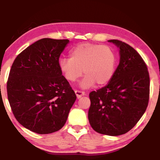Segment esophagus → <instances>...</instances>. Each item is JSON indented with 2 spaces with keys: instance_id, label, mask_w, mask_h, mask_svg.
Listing matches in <instances>:
<instances>
[{
  "instance_id": "1",
  "label": "esophagus",
  "mask_w": 160,
  "mask_h": 160,
  "mask_svg": "<svg viewBox=\"0 0 160 160\" xmlns=\"http://www.w3.org/2000/svg\"><path fill=\"white\" fill-rule=\"evenodd\" d=\"M75 94L77 95V98H78V99H79V98H81L82 96L85 95V92H82V91H80V90H75Z\"/></svg>"
}]
</instances>
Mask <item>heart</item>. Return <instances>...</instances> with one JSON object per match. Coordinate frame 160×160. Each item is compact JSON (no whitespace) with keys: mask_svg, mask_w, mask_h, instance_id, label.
Returning a JSON list of instances; mask_svg holds the SVG:
<instances>
[{"mask_svg":"<svg viewBox=\"0 0 160 160\" xmlns=\"http://www.w3.org/2000/svg\"><path fill=\"white\" fill-rule=\"evenodd\" d=\"M70 58L60 60L62 74L68 81L75 82L82 74L81 82L84 88L95 82L102 86L111 80L116 68L117 58L110 46L98 43H80L70 51Z\"/></svg>","mask_w":160,"mask_h":160,"instance_id":"heart-1","label":"heart"}]
</instances>
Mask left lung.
Returning <instances> with one entry per match:
<instances>
[{
  "mask_svg": "<svg viewBox=\"0 0 160 160\" xmlns=\"http://www.w3.org/2000/svg\"><path fill=\"white\" fill-rule=\"evenodd\" d=\"M108 41L120 48V63L108 85L89 94L88 117L98 133L119 136L134 128L146 110L150 78L146 63L134 48L119 40Z\"/></svg>",
  "mask_w": 160,
  "mask_h": 160,
  "instance_id": "1",
  "label": "left lung"
}]
</instances>
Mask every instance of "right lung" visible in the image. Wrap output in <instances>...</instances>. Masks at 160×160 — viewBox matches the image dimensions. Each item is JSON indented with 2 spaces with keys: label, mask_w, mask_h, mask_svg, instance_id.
I'll use <instances>...</instances> for the list:
<instances>
[{
  "label": "right lung",
  "mask_w": 160,
  "mask_h": 160,
  "mask_svg": "<svg viewBox=\"0 0 160 160\" xmlns=\"http://www.w3.org/2000/svg\"><path fill=\"white\" fill-rule=\"evenodd\" d=\"M69 40L43 38L28 46L14 60L7 83L16 120L39 134H51L65 125L77 96L59 66Z\"/></svg>",
  "instance_id": "add662e5"
}]
</instances>
